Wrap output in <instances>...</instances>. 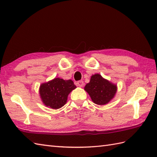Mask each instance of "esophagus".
<instances>
[{
  "label": "esophagus",
  "mask_w": 157,
  "mask_h": 157,
  "mask_svg": "<svg viewBox=\"0 0 157 157\" xmlns=\"http://www.w3.org/2000/svg\"><path fill=\"white\" fill-rule=\"evenodd\" d=\"M84 85V83L83 81H78V82H77V86H79V87H83Z\"/></svg>",
  "instance_id": "esophagus-1"
}]
</instances>
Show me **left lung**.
<instances>
[{
  "label": "left lung",
  "mask_w": 157,
  "mask_h": 157,
  "mask_svg": "<svg viewBox=\"0 0 157 157\" xmlns=\"http://www.w3.org/2000/svg\"><path fill=\"white\" fill-rule=\"evenodd\" d=\"M84 90L88 93L93 102L98 105H105L115 97L117 87L116 84L103 78L101 75L96 73L91 76Z\"/></svg>",
  "instance_id": "left-lung-1"
}]
</instances>
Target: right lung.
<instances>
[{
	"instance_id": "obj_1",
	"label": "right lung",
	"mask_w": 157,
	"mask_h": 157,
	"mask_svg": "<svg viewBox=\"0 0 157 157\" xmlns=\"http://www.w3.org/2000/svg\"><path fill=\"white\" fill-rule=\"evenodd\" d=\"M76 86L71 79L56 78L40 86L39 93L42 101L46 106L52 109H58L64 106L67 101L68 95Z\"/></svg>"
}]
</instances>
